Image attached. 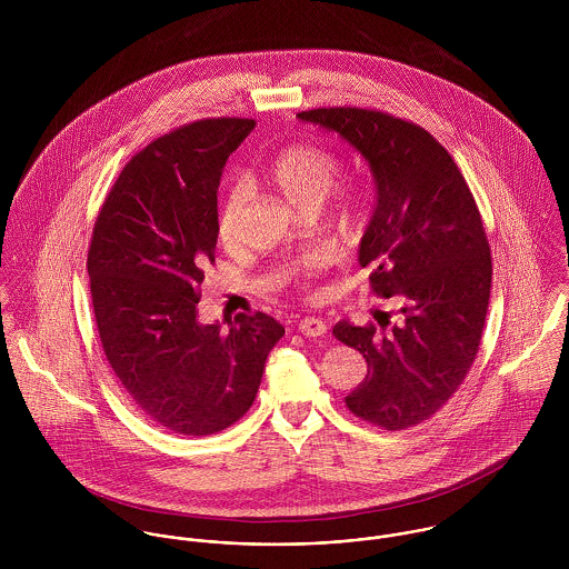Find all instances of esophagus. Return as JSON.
<instances>
[{"label": "esophagus", "mask_w": 569, "mask_h": 569, "mask_svg": "<svg viewBox=\"0 0 569 569\" xmlns=\"http://www.w3.org/2000/svg\"><path fill=\"white\" fill-rule=\"evenodd\" d=\"M298 330L307 337H322L326 332V322L320 318H302L298 322Z\"/></svg>", "instance_id": "obj_1"}]
</instances>
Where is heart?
I'll use <instances>...</instances> for the list:
<instances>
[{
    "mask_svg": "<svg viewBox=\"0 0 569 569\" xmlns=\"http://www.w3.org/2000/svg\"><path fill=\"white\" fill-rule=\"evenodd\" d=\"M267 174L271 183L296 206L311 210L322 203L330 192L337 174H339V158L320 144L296 142L282 147L269 163ZM339 212L350 217L357 208V194L352 190H341L339 194ZM251 199V186L244 177H234L228 181L223 197L217 210V234L223 244H234L241 237V221L244 208ZM335 262V251L328 244H313L291 258L280 278L287 284H293L302 291H313L318 278Z\"/></svg>",
    "mask_w": 569,
    "mask_h": 569,
    "instance_id": "1",
    "label": "heart"
}]
</instances>
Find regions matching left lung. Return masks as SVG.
<instances>
[{"label": "left lung", "mask_w": 569, "mask_h": 569, "mask_svg": "<svg viewBox=\"0 0 569 569\" xmlns=\"http://www.w3.org/2000/svg\"><path fill=\"white\" fill-rule=\"evenodd\" d=\"M300 120L337 131L370 163L377 206L359 244L370 289L401 309L379 326L339 322L366 379L346 397L361 420L388 431L445 406L480 350L490 298V247L478 203L447 149L422 127L377 109L320 107Z\"/></svg>", "instance_id": "left-lung-1"}]
</instances>
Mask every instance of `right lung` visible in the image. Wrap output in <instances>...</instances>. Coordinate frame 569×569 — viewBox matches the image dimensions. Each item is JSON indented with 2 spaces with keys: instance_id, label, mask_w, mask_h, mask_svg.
<instances>
[{
  "instance_id": "1",
  "label": "right lung",
  "mask_w": 569,
  "mask_h": 569,
  "mask_svg": "<svg viewBox=\"0 0 569 569\" xmlns=\"http://www.w3.org/2000/svg\"><path fill=\"white\" fill-rule=\"evenodd\" d=\"M253 124L206 118L158 138L122 168L93 223L87 273L104 357L133 406L172 433L234 425L284 335L260 311L228 332L197 320L221 172Z\"/></svg>"
}]
</instances>
